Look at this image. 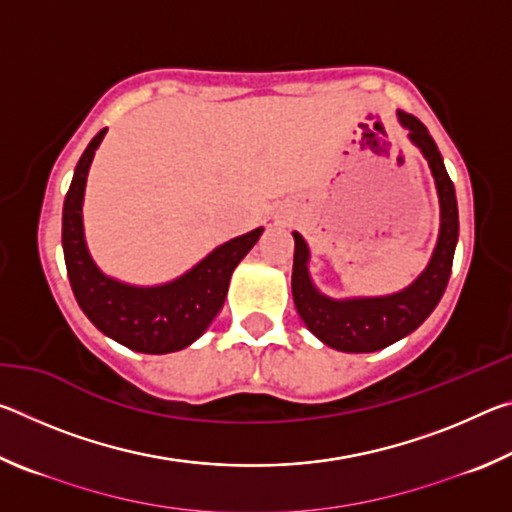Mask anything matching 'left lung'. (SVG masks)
Listing matches in <instances>:
<instances>
[{"instance_id": "8db88e82", "label": "left lung", "mask_w": 512, "mask_h": 512, "mask_svg": "<svg viewBox=\"0 0 512 512\" xmlns=\"http://www.w3.org/2000/svg\"><path fill=\"white\" fill-rule=\"evenodd\" d=\"M397 119L409 131V140L429 162L440 201V232L436 248L424 271L409 287L379 298L334 300L320 293L309 277V246L298 232L293 253L291 291L300 318L309 332L329 348L341 352H375L404 339L418 329L443 298L452 275L454 250L458 241V205L452 178L447 176L443 155L429 135L427 126L409 112L397 110Z\"/></svg>"}]
</instances>
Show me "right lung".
<instances>
[{
	"label": "right lung",
	"instance_id": "add662e5",
	"mask_svg": "<svg viewBox=\"0 0 512 512\" xmlns=\"http://www.w3.org/2000/svg\"><path fill=\"white\" fill-rule=\"evenodd\" d=\"M103 128L83 151L63 205V253L74 298L90 323L126 348L169 354L192 345L228 296L230 275L257 244L264 228L225 241L176 280L158 287H135L101 273L90 257L83 232V194Z\"/></svg>",
	"mask_w": 512,
	"mask_h": 512
}]
</instances>
